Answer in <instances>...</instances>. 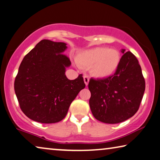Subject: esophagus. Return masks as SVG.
<instances>
[{
	"label": "esophagus",
	"mask_w": 160,
	"mask_h": 160,
	"mask_svg": "<svg viewBox=\"0 0 160 160\" xmlns=\"http://www.w3.org/2000/svg\"><path fill=\"white\" fill-rule=\"evenodd\" d=\"M83 81H84L85 84L87 86L88 83V82H89V78H88V76H87V75L83 76Z\"/></svg>",
	"instance_id": "34e87169"
}]
</instances>
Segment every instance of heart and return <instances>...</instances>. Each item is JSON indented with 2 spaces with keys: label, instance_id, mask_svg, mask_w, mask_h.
Here are the masks:
<instances>
[{
  "label": "heart",
  "instance_id": "obj_1",
  "mask_svg": "<svg viewBox=\"0 0 160 160\" xmlns=\"http://www.w3.org/2000/svg\"><path fill=\"white\" fill-rule=\"evenodd\" d=\"M121 56L117 50L96 47L79 53L77 62L83 67H90L94 77L104 78L112 75L119 65Z\"/></svg>",
  "mask_w": 160,
  "mask_h": 160
}]
</instances>
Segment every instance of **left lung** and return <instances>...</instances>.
Segmentation results:
<instances>
[{"mask_svg":"<svg viewBox=\"0 0 160 160\" xmlns=\"http://www.w3.org/2000/svg\"><path fill=\"white\" fill-rule=\"evenodd\" d=\"M116 72L109 77L91 78L89 106L96 119L117 124L133 117L138 111L145 90L141 66L133 53H124Z\"/></svg>","mask_w":160,"mask_h":160,"instance_id":"8db88e82","label":"left lung"}]
</instances>
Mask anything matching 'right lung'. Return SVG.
I'll return each mask as SVG.
<instances>
[{"mask_svg": "<svg viewBox=\"0 0 160 160\" xmlns=\"http://www.w3.org/2000/svg\"><path fill=\"white\" fill-rule=\"evenodd\" d=\"M63 42L43 40L23 58L14 82L19 106L33 121L52 124L64 119L68 108L86 87L82 74L74 80L65 75L71 61Z\"/></svg>", "mask_w": 160, "mask_h": 160, "instance_id": "1", "label": "right lung"}]
</instances>
